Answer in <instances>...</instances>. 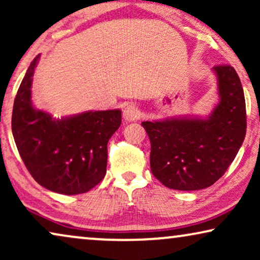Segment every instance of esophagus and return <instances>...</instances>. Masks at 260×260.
Returning a JSON list of instances; mask_svg holds the SVG:
<instances>
[{
  "label": "esophagus",
  "instance_id": "1",
  "mask_svg": "<svg viewBox=\"0 0 260 260\" xmlns=\"http://www.w3.org/2000/svg\"><path fill=\"white\" fill-rule=\"evenodd\" d=\"M140 110L136 105L134 104H126L123 109V117L126 122H133L140 118Z\"/></svg>",
  "mask_w": 260,
  "mask_h": 260
}]
</instances>
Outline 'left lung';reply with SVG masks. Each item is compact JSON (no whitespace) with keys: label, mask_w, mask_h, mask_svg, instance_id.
I'll use <instances>...</instances> for the list:
<instances>
[{"label":"left lung","mask_w":260,"mask_h":260,"mask_svg":"<svg viewBox=\"0 0 260 260\" xmlns=\"http://www.w3.org/2000/svg\"><path fill=\"white\" fill-rule=\"evenodd\" d=\"M219 103L207 117L143 122L154 176L170 189L212 186L229 168L246 135L244 90L232 66H214Z\"/></svg>","instance_id":"1"}]
</instances>
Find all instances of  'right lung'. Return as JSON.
Segmentation results:
<instances>
[{
	"instance_id": "add662e5",
	"label": "right lung",
	"mask_w": 260,
	"mask_h": 260,
	"mask_svg": "<svg viewBox=\"0 0 260 260\" xmlns=\"http://www.w3.org/2000/svg\"><path fill=\"white\" fill-rule=\"evenodd\" d=\"M40 55L28 67L14 101L12 130L34 180L59 194L86 193L104 179L108 142L122 123V111H86L53 118L31 103V81Z\"/></svg>"
}]
</instances>
